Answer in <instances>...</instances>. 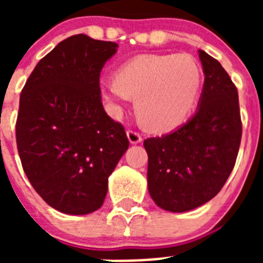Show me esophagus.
<instances>
[{
  "label": "esophagus",
  "mask_w": 263,
  "mask_h": 263,
  "mask_svg": "<svg viewBox=\"0 0 263 263\" xmlns=\"http://www.w3.org/2000/svg\"><path fill=\"white\" fill-rule=\"evenodd\" d=\"M126 136L132 145H137V143H139L142 141V137L139 136V133H137V132H133V130H127Z\"/></svg>",
  "instance_id": "1"
}]
</instances>
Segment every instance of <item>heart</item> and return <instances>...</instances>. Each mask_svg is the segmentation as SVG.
Instances as JSON below:
<instances>
[{
  "instance_id": "obj_1",
  "label": "heart",
  "mask_w": 263,
  "mask_h": 263,
  "mask_svg": "<svg viewBox=\"0 0 263 263\" xmlns=\"http://www.w3.org/2000/svg\"><path fill=\"white\" fill-rule=\"evenodd\" d=\"M203 72L187 55H142L125 63L116 78L101 81L111 110L136 99L134 109L146 129L164 133L180 126L191 115L200 95Z\"/></svg>"
}]
</instances>
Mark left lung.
Wrapping results in <instances>:
<instances>
[{"label":"left lung","mask_w":263,"mask_h":263,"mask_svg":"<svg viewBox=\"0 0 263 263\" xmlns=\"http://www.w3.org/2000/svg\"><path fill=\"white\" fill-rule=\"evenodd\" d=\"M204 85L195 115L178 129L145 139L148 194L159 208L187 212L216 196L233 170L241 142L237 88L222 66L199 50Z\"/></svg>","instance_id":"left-lung-1"}]
</instances>
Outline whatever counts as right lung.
Masks as SVG:
<instances>
[{"instance_id":"right-lung-1","label":"right lung","mask_w":263,"mask_h":263,"mask_svg":"<svg viewBox=\"0 0 263 263\" xmlns=\"http://www.w3.org/2000/svg\"><path fill=\"white\" fill-rule=\"evenodd\" d=\"M117 47L85 34L69 36L36 64L21 93L15 136L23 171L62 213L99 210L108 178L129 147L100 90V72Z\"/></svg>"}]
</instances>
